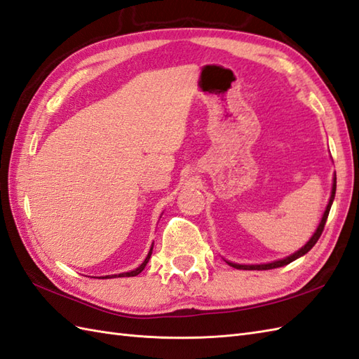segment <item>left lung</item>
I'll list each match as a JSON object with an SVG mask.
<instances>
[{
	"mask_svg": "<svg viewBox=\"0 0 359 359\" xmlns=\"http://www.w3.org/2000/svg\"><path fill=\"white\" fill-rule=\"evenodd\" d=\"M335 191H337V176L333 177V185H332V194H330V198H329V203H327V208L326 211H324L323 214V219L318 224V228H316V231L313 232V236L311 237V240L307 241V243L299 249V251L294 252L292 255H289L286 258H283V260H277V262H272V263H266V264H237V263H231V262H226L229 266H232V268L236 269H243V271H268V269H275V268H281V266H286L289 263H292L294 260H297V258L303 257L304 254H307L311 251V249L315 246L316 241H318V238L321 237L323 234V229H324V224H326V220H327V215H329V211H330V206L333 203V198H335Z\"/></svg>",
	"mask_w": 359,
	"mask_h": 359,
	"instance_id": "8db88e82",
	"label": "left lung"
}]
</instances>
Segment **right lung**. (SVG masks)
Wrapping results in <instances>:
<instances>
[{"label":"right lung","mask_w":359,"mask_h":359,"mask_svg":"<svg viewBox=\"0 0 359 359\" xmlns=\"http://www.w3.org/2000/svg\"><path fill=\"white\" fill-rule=\"evenodd\" d=\"M151 252H153V245H151V249H149V252H148V255H147V258L144 260V263H142L139 268H136L135 271H130V272H123V273H119V275H107V277H102V278H114V277H136V275H139L142 271L145 269V266H147V263H148V260H149V257H151Z\"/></svg>","instance_id":"add662e5"}]
</instances>
